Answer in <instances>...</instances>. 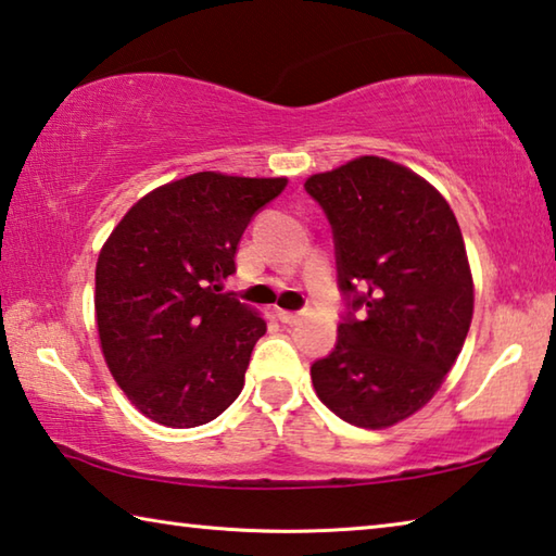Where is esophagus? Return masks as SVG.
I'll return each mask as SVG.
<instances>
[{
	"label": "esophagus",
	"instance_id": "1",
	"mask_svg": "<svg viewBox=\"0 0 556 556\" xmlns=\"http://www.w3.org/2000/svg\"><path fill=\"white\" fill-rule=\"evenodd\" d=\"M278 317H280V323H286V325H298L300 320H303V313H293V311H278Z\"/></svg>",
	"mask_w": 556,
	"mask_h": 556
}]
</instances>
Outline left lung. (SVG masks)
Segmentation results:
<instances>
[{
  "mask_svg": "<svg viewBox=\"0 0 556 556\" xmlns=\"http://www.w3.org/2000/svg\"><path fill=\"white\" fill-rule=\"evenodd\" d=\"M307 194L332 224L352 313L311 369L342 421L389 429L424 408L453 369L472 320V273L443 194L399 162L362 154L311 175Z\"/></svg>",
  "mask_w": 556,
  "mask_h": 556,
  "instance_id": "8db88e82",
  "label": "left lung"
}]
</instances>
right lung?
I'll list each match as a JSON object with an SVG mask.
<instances>
[{
  "instance_id": "right-lung-1",
  "label": "right lung",
  "mask_w": 556,
  "mask_h": 556,
  "mask_svg": "<svg viewBox=\"0 0 556 556\" xmlns=\"http://www.w3.org/2000/svg\"><path fill=\"white\" fill-rule=\"evenodd\" d=\"M286 177L197 172L138 199L100 249L96 325L108 369L154 424L214 421L243 389L266 334L258 311L218 293L251 216Z\"/></svg>"
}]
</instances>
